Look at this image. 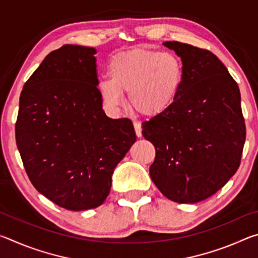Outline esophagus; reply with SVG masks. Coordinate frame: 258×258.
Here are the masks:
<instances>
[{"instance_id": "1", "label": "esophagus", "mask_w": 258, "mask_h": 258, "mask_svg": "<svg viewBox=\"0 0 258 258\" xmlns=\"http://www.w3.org/2000/svg\"><path fill=\"white\" fill-rule=\"evenodd\" d=\"M134 130H135V134H137V137L141 138L142 137V127H141V124H140L139 121H134Z\"/></svg>"}]
</instances>
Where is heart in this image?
<instances>
[{
    "label": "heart",
    "instance_id": "heart-1",
    "mask_svg": "<svg viewBox=\"0 0 258 258\" xmlns=\"http://www.w3.org/2000/svg\"><path fill=\"white\" fill-rule=\"evenodd\" d=\"M109 77L97 90L106 106L115 110L128 93L130 104L145 116H156L172 106L183 83V64L172 52L134 49L119 52L109 62Z\"/></svg>",
    "mask_w": 258,
    "mask_h": 258
}]
</instances>
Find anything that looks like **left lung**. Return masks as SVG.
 Masks as SVG:
<instances>
[{
	"mask_svg": "<svg viewBox=\"0 0 258 258\" xmlns=\"http://www.w3.org/2000/svg\"><path fill=\"white\" fill-rule=\"evenodd\" d=\"M183 64V83L167 110L142 123L155 146L150 177L180 204L207 199L239 168L246 140L239 86L211 51L165 42Z\"/></svg>",
	"mask_w": 258,
	"mask_h": 258,
	"instance_id": "1",
	"label": "left lung"
}]
</instances>
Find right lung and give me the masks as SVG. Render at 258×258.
<instances>
[{
    "label": "right lung",
    "mask_w": 258,
    "mask_h": 258,
    "mask_svg": "<svg viewBox=\"0 0 258 258\" xmlns=\"http://www.w3.org/2000/svg\"><path fill=\"white\" fill-rule=\"evenodd\" d=\"M94 47L66 44L25 83L16 142L40 194L69 211L104 203L111 175L137 141L132 121L111 119L97 90Z\"/></svg>",
    "instance_id": "right-lung-1"
}]
</instances>
